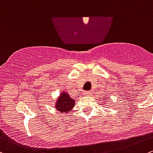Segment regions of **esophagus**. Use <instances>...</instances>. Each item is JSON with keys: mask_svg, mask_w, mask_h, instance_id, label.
<instances>
[{"mask_svg": "<svg viewBox=\"0 0 153 153\" xmlns=\"http://www.w3.org/2000/svg\"><path fill=\"white\" fill-rule=\"evenodd\" d=\"M90 94H91V91H85V92H84V95L85 96H89Z\"/></svg>", "mask_w": 153, "mask_h": 153, "instance_id": "esophagus-1", "label": "esophagus"}]
</instances>
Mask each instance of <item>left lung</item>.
I'll return each mask as SVG.
<instances>
[{"label":"left lung","instance_id":"1","mask_svg":"<svg viewBox=\"0 0 153 153\" xmlns=\"http://www.w3.org/2000/svg\"><path fill=\"white\" fill-rule=\"evenodd\" d=\"M104 101H105V99H104ZM103 103H104V102H103Z\"/></svg>","mask_w":153,"mask_h":153}]
</instances>
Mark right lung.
I'll list each match as a JSON object with an SVG mask.
<instances>
[{"label": "right lung", "mask_w": 153, "mask_h": 153, "mask_svg": "<svg viewBox=\"0 0 153 153\" xmlns=\"http://www.w3.org/2000/svg\"><path fill=\"white\" fill-rule=\"evenodd\" d=\"M75 100L70 97L66 91H62L55 102V107L58 111L62 113H68L72 111L75 106Z\"/></svg>", "instance_id": "add662e5"}]
</instances>
